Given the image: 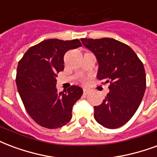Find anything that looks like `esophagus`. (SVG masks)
Returning <instances> with one entry per match:
<instances>
[{
  "label": "esophagus",
  "instance_id": "1",
  "mask_svg": "<svg viewBox=\"0 0 157 157\" xmlns=\"http://www.w3.org/2000/svg\"><path fill=\"white\" fill-rule=\"evenodd\" d=\"M83 93H84V95H87V94L89 93V90H87V89H84V90H83Z\"/></svg>",
  "mask_w": 157,
  "mask_h": 157
}]
</instances>
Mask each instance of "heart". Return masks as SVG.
<instances>
[{
    "label": "heart",
    "instance_id": "obj_1",
    "mask_svg": "<svg viewBox=\"0 0 157 157\" xmlns=\"http://www.w3.org/2000/svg\"><path fill=\"white\" fill-rule=\"evenodd\" d=\"M82 81H83V82H84V81H85V79H84V78H82Z\"/></svg>",
    "mask_w": 157,
    "mask_h": 157
}]
</instances>
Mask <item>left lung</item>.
Masks as SVG:
<instances>
[{"instance_id":"left-lung-1","label":"left lung","mask_w":157,"mask_h":157,"mask_svg":"<svg viewBox=\"0 0 157 157\" xmlns=\"http://www.w3.org/2000/svg\"><path fill=\"white\" fill-rule=\"evenodd\" d=\"M82 42L96 56L97 79L109 83L110 92L94 106V117L105 128H119L133 117L143 98L147 86L143 63L130 46L112 38H82Z\"/></svg>"}]
</instances>
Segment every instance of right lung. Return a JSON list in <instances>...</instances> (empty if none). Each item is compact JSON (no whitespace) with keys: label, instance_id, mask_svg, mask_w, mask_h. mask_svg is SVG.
Returning a JSON list of instances; mask_svg holds the SVG:
<instances>
[{"label":"right lung","instance_id":"1","mask_svg":"<svg viewBox=\"0 0 157 157\" xmlns=\"http://www.w3.org/2000/svg\"><path fill=\"white\" fill-rule=\"evenodd\" d=\"M80 46L78 39H48L29 48L18 62V92L29 116L43 127L56 129L67 124L73 105L83 94L77 86L61 92L56 87V74L64 70V56Z\"/></svg>","mask_w":157,"mask_h":157}]
</instances>
